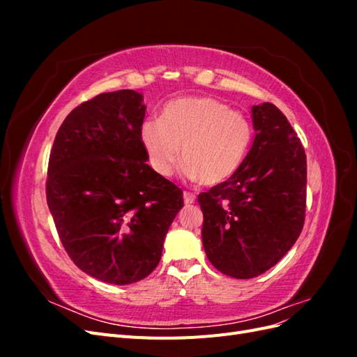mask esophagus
Segmentation results:
<instances>
[{"label":"esophagus","mask_w":357,"mask_h":357,"mask_svg":"<svg viewBox=\"0 0 357 357\" xmlns=\"http://www.w3.org/2000/svg\"><path fill=\"white\" fill-rule=\"evenodd\" d=\"M183 199H185V204H186V205H190V204L195 202L197 197L193 195V193H190V192H185V193H183Z\"/></svg>","instance_id":"1"}]
</instances>
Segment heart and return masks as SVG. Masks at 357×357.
Returning <instances> with one entry per match:
<instances>
[{
	"label": "heart",
	"mask_w": 357,
	"mask_h": 357,
	"mask_svg": "<svg viewBox=\"0 0 357 357\" xmlns=\"http://www.w3.org/2000/svg\"><path fill=\"white\" fill-rule=\"evenodd\" d=\"M253 128L248 119L211 96H188L168 102L160 121H146L139 139L150 165L169 177L180 159L183 174L215 186L240 169L250 149Z\"/></svg>",
	"instance_id": "obj_1"
}]
</instances>
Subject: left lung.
Here are the masks:
<instances>
[{"instance_id":"1","label":"left lung","mask_w":357,"mask_h":357,"mask_svg":"<svg viewBox=\"0 0 357 357\" xmlns=\"http://www.w3.org/2000/svg\"><path fill=\"white\" fill-rule=\"evenodd\" d=\"M252 121L256 135L240 169L198 195L205 255L234 278L274 266L305 220L307 158L296 132L271 102L253 105Z\"/></svg>"}]
</instances>
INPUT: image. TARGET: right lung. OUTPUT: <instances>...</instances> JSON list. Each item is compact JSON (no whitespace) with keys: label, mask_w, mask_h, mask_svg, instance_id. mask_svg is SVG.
<instances>
[{"label":"right lung","mask_w":357,"mask_h":357,"mask_svg":"<svg viewBox=\"0 0 357 357\" xmlns=\"http://www.w3.org/2000/svg\"><path fill=\"white\" fill-rule=\"evenodd\" d=\"M143 95L107 92L80 104L55 137L46 197L61 243L83 273L137 283L158 266L183 192L147 165Z\"/></svg>","instance_id":"right-lung-1"}]
</instances>
